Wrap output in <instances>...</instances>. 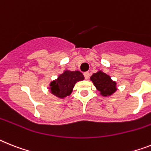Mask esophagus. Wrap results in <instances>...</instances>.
I'll return each instance as SVG.
<instances>
[{
  "label": "esophagus",
  "mask_w": 151,
  "mask_h": 151,
  "mask_svg": "<svg viewBox=\"0 0 151 151\" xmlns=\"http://www.w3.org/2000/svg\"><path fill=\"white\" fill-rule=\"evenodd\" d=\"M83 75H84V78H85V79H89L90 78V73L89 72H84L83 73Z\"/></svg>",
  "instance_id": "34e87169"
}]
</instances>
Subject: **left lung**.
Returning <instances> with one entry per match:
<instances>
[{"label": "left lung", "instance_id": "left-lung-1", "mask_svg": "<svg viewBox=\"0 0 151 151\" xmlns=\"http://www.w3.org/2000/svg\"><path fill=\"white\" fill-rule=\"evenodd\" d=\"M90 79L102 97H109L117 90L116 82L111 79V76L101 70L93 73Z\"/></svg>", "mask_w": 151, "mask_h": 151}]
</instances>
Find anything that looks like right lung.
I'll return each mask as SVG.
<instances>
[{
    "label": "right lung",
    "mask_w": 151,
    "mask_h": 151,
    "mask_svg": "<svg viewBox=\"0 0 151 151\" xmlns=\"http://www.w3.org/2000/svg\"><path fill=\"white\" fill-rule=\"evenodd\" d=\"M83 80V73L79 70L71 71L70 70H65L57 79L50 82L49 90L50 93L58 98L64 99L71 94L75 83Z\"/></svg>",
    "instance_id": "add662e5"
}]
</instances>
